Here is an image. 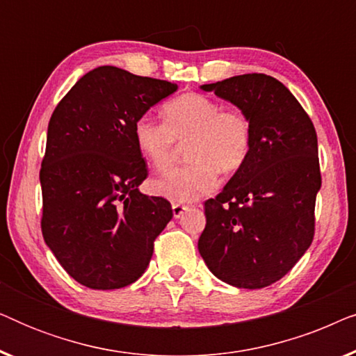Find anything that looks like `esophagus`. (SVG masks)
Masks as SVG:
<instances>
[{
    "label": "esophagus",
    "instance_id": "34e87169",
    "mask_svg": "<svg viewBox=\"0 0 356 356\" xmlns=\"http://www.w3.org/2000/svg\"><path fill=\"white\" fill-rule=\"evenodd\" d=\"M172 211H173V217L175 218H179L183 217V213L188 211V206H183V204H172Z\"/></svg>",
    "mask_w": 356,
    "mask_h": 356
}]
</instances>
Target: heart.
<instances>
[{"label":"heart","instance_id":"1","mask_svg":"<svg viewBox=\"0 0 356 356\" xmlns=\"http://www.w3.org/2000/svg\"><path fill=\"white\" fill-rule=\"evenodd\" d=\"M163 121L143 115L134 123L139 152L155 170L173 162L177 143H186L188 165L154 179L157 196L172 202H193L211 194L218 184V170L233 173L246 162L252 144V126L245 111L223 108L201 94H184L168 102Z\"/></svg>","mask_w":356,"mask_h":356}]
</instances>
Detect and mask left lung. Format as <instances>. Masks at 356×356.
I'll list each match as a JSON object with an SVG mask.
<instances>
[{"label":"left lung","instance_id":"8db88e82","mask_svg":"<svg viewBox=\"0 0 356 356\" xmlns=\"http://www.w3.org/2000/svg\"><path fill=\"white\" fill-rule=\"evenodd\" d=\"M201 89L245 111L252 144L222 193L204 204L207 223L197 250L217 279L264 289L289 274L313 241L321 189L314 126L272 76H233Z\"/></svg>","mask_w":356,"mask_h":356}]
</instances>
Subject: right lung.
I'll use <instances>...</instances> for the list:
<instances>
[{
  "label": "right lung",
  "mask_w": 356,
  "mask_h": 356,
  "mask_svg": "<svg viewBox=\"0 0 356 356\" xmlns=\"http://www.w3.org/2000/svg\"><path fill=\"white\" fill-rule=\"evenodd\" d=\"M173 82L115 66L81 77L53 111L42 162V233L72 279L94 290L133 284L172 220L167 199L145 196L147 168L134 123L167 99Z\"/></svg>",
  "instance_id": "right-lung-1"
}]
</instances>
